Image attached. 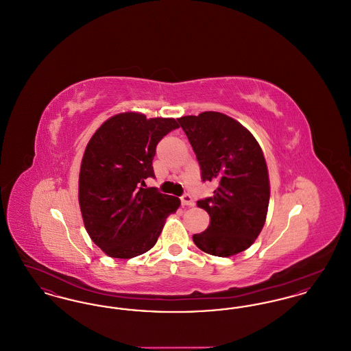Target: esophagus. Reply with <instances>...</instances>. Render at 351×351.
Masks as SVG:
<instances>
[{"instance_id":"1","label":"esophagus","mask_w":351,"mask_h":351,"mask_svg":"<svg viewBox=\"0 0 351 351\" xmlns=\"http://www.w3.org/2000/svg\"><path fill=\"white\" fill-rule=\"evenodd\" d=\"M180 200H182V204L185 205V206H193L195 205V200H193V197L189 193H184L183 196L180 197Z\"/></svg>"}]
</instances>
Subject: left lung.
Segmentation results:
<instances>
[{"instance_id":"left-lung-1","label":"left lung","mask_w":351,"mask_h":351,"mask_svg":"<svg viewBox=\"0 0 351 351\" xmlns=\"http://www.w3.org/2000/svg\"><path fill=\"white\" fill-rule=\"evenodd\" d=\"M200 165L202 182H217L212 197L197 201L210 223L195 245L216 256L249 249L263 229L269 201L267 165L252 134L218 112L178 119Z\"/></svg>"}]
</instances>
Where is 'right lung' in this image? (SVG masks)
I'll use <instances>...</instances> for the list:
<instances>
[{"label":"right lung","instance_id":"add662e5","mask_svg":"<svg viewBox=\"0 0 351 351\" xmlns=\"http://www.w3.org/2000/svg\"><path fill=\"white\" fill-rule=\"evenodd\" d=\"M179 125L173 118L122 113L90 138L80 168L79 204L85 229L106 255L138 256L154 247L180 200L145 188L155 178L156 145Z\"/></svg>","mask_w":351,"mask_h":351}]
</instances>
